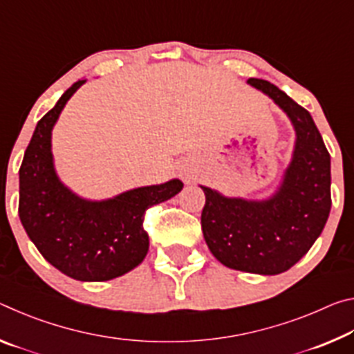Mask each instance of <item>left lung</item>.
Listing matches in <instances>:
<instances>
[{
    "label": "left lung",
    "instance_id": "8db88e82",
    "mask_svg": "<svg viewBox=\"0 0 354 354\" xmlns=\"http://www.w3.org/2000/svg\"><path fill=\"white\" fill-rule=\"evenodd\" d=\"M295 129L292 159L267 200L225 196L206 185L203 236L215 259L234 270L279 274L301 259L322 234L331 211V158L310 113L277 86L250 77Z\"/></svg>",
    "mask_w": 354,
    "mask_h": 354
}]
</instances>
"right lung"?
Masks as SVG:
<instances>
[{
  "instance_id": "add662e5",
  "label": "right lung",
  "mask_w": 354,
  "mask_h": 354,
  "mask_svg": "<svg viewBox=\"0 0 354 354\" xmlns=\"http://www.w3.org/2000/svg\"><path fill=\"white\" fill-rule=\"evenodd\" d=\"M87 80L65 91L40 118L20 167L21 225L40 254L77 281H109L145 259L149 241L143 215L149 206L170 200L183 183L145 185L107 200H86L59 179L51 151L53 128L67 101Z\"/></svg>"
}]
</instances>
